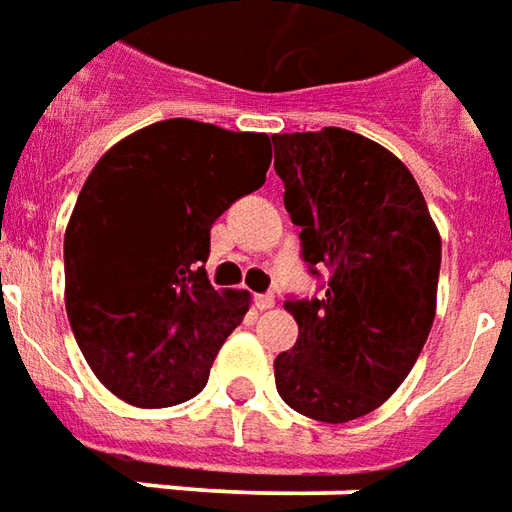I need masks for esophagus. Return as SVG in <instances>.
Listing matches in <instances>:
<instances>
[{"instance_id": "34e87169", "label": "esophagus", "mask_w": 512, "mask_h": 512, "mask_svg": "<svg viewBox=\"0 0 512 512\" xmlns=\"http://www.w3.org/2000/svg\"><path fill=\"white\" fill-rule=\"evenodd\" d=\"M255 308L257 311H269V308H274V294H257Z\"/></svg>"}]
</instances>
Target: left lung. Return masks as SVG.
<instances>
[{"label":"left lung","mask_w":512,"mask_h":512,"mask_svg":"<svg viewBox=\"0 0 512 512\" xmlns=\"http://www.w3.org/2000/svg\"><path fill=\"white\" fill-rule=\"evenodd\" d=\"M285 210L325 294L285 300L300 336L274 358L294 412L347 423L387 401L415 367L437 311L440 232L415 176L344 128L274 134Z\"/></svg>","instance_id":"obj_1"}]
</instances>
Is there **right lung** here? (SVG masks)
<instances>
[{
    "label": "right lung",
    "mask_w": 512,
    "mask_h": 512,
    "mask_svg": "<svg viewBox=\"0 0 512 512\" xmlns=\"http://www.w3.org/2000/svg\"><path fill=\"white\" fill-rule=\"evenodd\" d=\"M266 134L162 120L120 139L83 184L64 235L66 316L97 381L139 409L196 398L249 311L215 291L210 229L266 182Z\"/></svg>",
    "instance_id": "add662e5"
}]
</instances>
